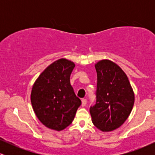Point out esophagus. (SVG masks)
<instances>
[{
  "mask_svg": "<svg viewBox=\"0 0 155 155\" xmlns=\"http://www.w3.org/2000/svg\"><path fill=\"white\" fill-rule=\"evenodd\" d=\"M86 104H87V100L86 99H82V100H81V106H86Z\"/></svg>",
  "mask_w": 155,
  "mask_h": 155,
  "instance_id": "34e87169",
  "label": "esophagus"
}]
</instances>
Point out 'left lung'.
Here are the masks:
<instances>
[{
	"label": "left lung",
	"mask_w": 155,
	"mask_h": 155,
	"mask_svg": "<svg viewBox=\"0 0 155 155\" xmlns=\"http://www.w3.org/2000/svg\"><path fill=\"white\" fill-rule=\"evenodd\" d=\"M95 67L97 100L90 109L92 122L103 132H111L122 125L130 114L134 92L125 73L113 61L101 60Z\"/></svg>",
	"instance_id": "obj_1"
}]
</instances>
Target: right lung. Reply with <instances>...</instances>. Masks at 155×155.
I'll return each instance as SVG.
<instances>
[{
	"label": "right lung",
	"mask_w": 155,
	"mask_h": 155,
	"mask_svg": "<svg viewBox=\"0 0 155 155\" xmlns=\"http://www.w3.org/2000/svg\"><path fill=\"white\" fill-rule=\"evenodd\" d=\"M75 63L61 58L53 62L35 80L31 93L37 118L48 128L61 131L72 123L81 102L70 83Z\"/></svg>",
	"instance_id": "add662e5"
}]
</instances>
